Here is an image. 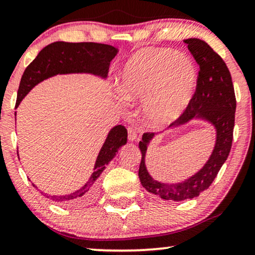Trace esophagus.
Instances as JSON below:
<instances>
[{"label":"esophagus","instance_id":"obj_1","mask_svg":"<svg viewBox=\"0 0 255 255\" xmlns=\"http://www.w3.org/2000/svg\"><path fill=\"white\" fill-rule=\"evenodd\" d=\"M137 138V132L134 127H128V139L129 141H135Z\"/></svg>","mask_w":255,"mask_h":255}]
</instances>
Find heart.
Instances as JSON below:
<instances>
[{
    "instance_id": "heart-1",
    "label": "heart",
    "mask_w": 255,
    "mask_h": 255,
    "mask_svg": "<svg viewBox=\"0 0 255 255\" xmlns=\"http://www.w3.org/2000/svg\"><path fill=\"white\" fill-rule=\"evenodd\" d=\"M198 73L189 57L165 47L139 49L120 73V89L129 99L143 100L150 126L165 127L180 117L193 98Z\"/></svg>"
}]
</instances>
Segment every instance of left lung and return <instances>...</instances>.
<instances>
[{"mask_svg":"<svg viewBox=\"0 0 255 255\" xmlns=\"http://www.w3.org/2000/svg\"><path fill=\"white\" fill-rule=\"evenodd\" d=\"M184 41L200 67L198 83L188 106L170 127L181 126L193 119L206 120L216 129V142L209 159L199 172L181 182L165 184L155 180L145 166V153L155 132L143 134L142 141L138 143L142 153L138 168L139 181L149 193L167 201L196 198L209 188L230 153L234 138L236 96L227 64L206 41L196 38Z\"/></svg>","mask_w":255,"mask_h":255,"instance_id":"obj_1","label":"left lung"}]
</instances>
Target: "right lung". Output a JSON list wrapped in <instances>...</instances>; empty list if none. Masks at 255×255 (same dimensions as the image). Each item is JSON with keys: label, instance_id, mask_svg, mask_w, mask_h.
<instances>
[{"label": "right lung", "instance_id": "obj_1", "mask_svg": "<svg viewBox=\"0 0 255 255\" xmlns=\"http://www.w3.org/2000/svg\"><path fill=\"white\" fill-rule=\"evenodd\" d=\"M118 49L113 46L97 42L56 41L46 46L28 64L21 76L17 92L16 107H18L24 97L35 85L55 75L84 73L106 78L111 61L116 57ZM126 143L127 129L123 125L113 127L98 153L91 177L80 189L66 195H44L55 202L71 206L89 203L96 198L98 192L100 174L106 168V165L114 158L121 146Z\"/></svg>", "mask_w": 255, "mask_h": 255}]
</instances>
